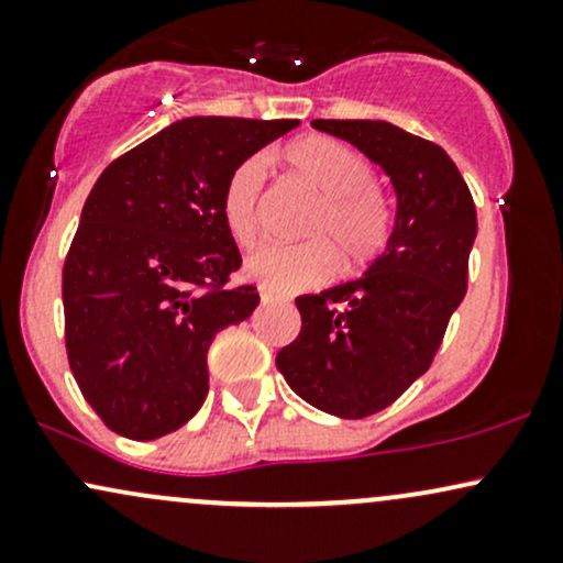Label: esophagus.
<instances>
[{"instance_id": "1", "label": "esophagus", "mask_w": 563, "mask_h": 563, "mask_svg": "<svg viewBox=\"0 0 563 563\" xmlns=\"http://www.w3.org/2000/svg\"><path fill=\"white\" fill-rule=\"evenodd\" d=\"M260 301L264 303V307H267V303H273V301H275V296H273V294H267V290H262V294H260Z\"/></svg>"}]
</instances>
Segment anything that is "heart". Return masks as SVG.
<instances>
[{"label": "heart", "instance_id": "b5f03b06", "mask_svg": "<svg viewBox=\"0 0 563 563\" xmlns=\"http://www.w3.org/2000/svg\"><path fill=\"white\" fill-rule=\"evenodd\" d=\"M288 166L320 192L307 224L309 243H262L245 256V275L273 294L318 286L333 275L335 254L346 273H363L391 241V209L373 187L371 161L346 142L309 134L283 151ZM264 161L245 158L222 192V217L238 243H249L260 224Z\"/></svg>", "mask_w": 563, "mask_h": 563}]
</instances>
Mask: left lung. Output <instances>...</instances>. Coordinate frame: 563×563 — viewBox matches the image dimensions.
I'll return each mask as SVG.
<instances>
[{"instance_id":"1","label":"left lung","mask_w":563,"mask_h":563,"mask_svg":"<svg viewBox=\"0 0 563 563\" xmlns=\"http://www.w3.org/2000/svg\"><path fill=\"white\" fill-rule=\"evenodd\" d=\"M391 177L397 219L384 254L357 280L296 299L301 331L277 371L303 402L367 418L402 397L442 344L468 286L476 206L442 147L389 121L314 119Z\"/></svg>"}]
</instances>
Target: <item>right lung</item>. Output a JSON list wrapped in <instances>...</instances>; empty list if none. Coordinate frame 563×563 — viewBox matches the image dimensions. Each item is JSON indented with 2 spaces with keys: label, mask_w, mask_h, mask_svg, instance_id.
<instances>
[{
  "label": "right lung",
  "mask_w": 563,
  "mask_h": 563,
  "mask_svg": "<svg viewBox=\"0 0 563 563\" xmlns=\"http://www.w3.org/2000/svg\"><path fill=\"white\" fill-rule=\"evenodd\" d=\"M299 126L192 115L100 174L63 264L70 373L100 421L151 442L185 426L209 394L211 341L260 303L222 217L238 164Z\"/></svg>",
  "instance_id": "right-lung-1"
}]
</instances>
